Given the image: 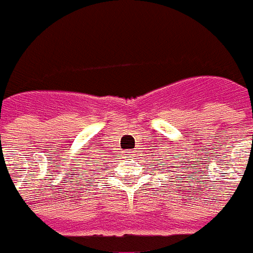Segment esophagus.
I'll use <instances>...</instances> for the list:
<instances>
[{
	"mask_svg": "<svg viewBox=\"0 0 253 253\" xmlns=\"http://www.w3.org/2000/svg\"><path fill=\"white\" fill-rule=\"evenodd\" d=\"M125 157H126L127 159H131V158H133V153L132 151H126V153H125Z\"/></svg>",
	"mask_w": 253,
	"mask_h": 253,
	"instance_id": "obj_1",
	"label": "esophagus"
}]
</instances>
